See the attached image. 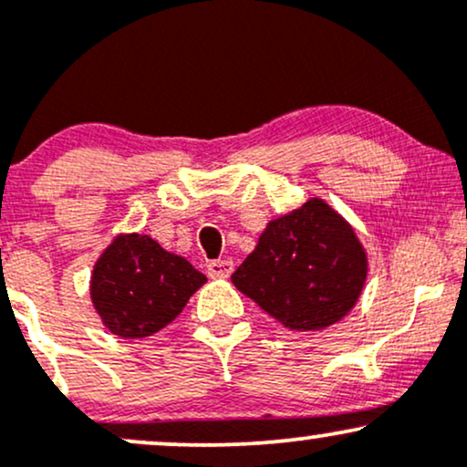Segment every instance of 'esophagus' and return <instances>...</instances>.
I'll list each match as a JSON object with an SVG mask.
<instances>
[{"label": "esophagus", "instance_id": "1", "mask_svg": "<svg viewBox=\"0 0 467 467\" xmlns=\"http://www.w3.org/2000/svg\"><path fill=\"white\" fill-rule=\"evenodd\" d=\"M206 270L213 278H226V276H230V272H233V261L215 259L206 265Z\"/></svg>", "mask_w": 467, "mask_h": 467}]
</instances>
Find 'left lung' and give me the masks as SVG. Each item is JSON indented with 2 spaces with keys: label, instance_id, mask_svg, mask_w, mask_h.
<instances>
[{
  "label": "left lung",
  "instance_id": "8db88e82",
  "mask_svg": "<svg viewBox=\"0 0 467 467\" xmlns=\"http://www.w3.org/2000/svg\"><path fill=\"white\" fill-rule=\"evenodd\" d=\"M364 281L362 244L318 197L267 223L233 275L239 292L294 331H318L345 318Z\"/></svg>",
  "mask_w": 467,
  "mask_h": 467
}]
</instances>
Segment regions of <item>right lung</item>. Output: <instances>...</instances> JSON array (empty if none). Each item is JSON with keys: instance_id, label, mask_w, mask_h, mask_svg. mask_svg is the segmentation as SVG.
<instances>
[{"instance_id": "obj_1", "label": "right lung", "mask_w": 467, "mask_h": 467, "mask_svg": "<svg viewBox=\"0 0 467 467\" xmlns=\"http://www.w3.org/2000/svg\"><path fill=\"white\" fill-rule=\"evenodd\" d=\"M203 283L202 272L158 241L122 234L94 265L92 303L111 334L144 337L175 320Z\"/></svg>"}]
</instances>
